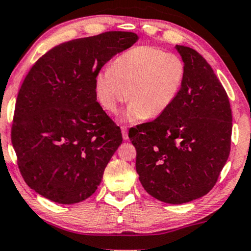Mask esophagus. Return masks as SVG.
<instances>
[{
    "label": "esophagus",
    "mask_w": 251,
    "mask_h": 251,
    "mask_svg": "<svg viewBox=\"0 0 251 251\" xmlns=\"http://www.w3.org/2000/svg\"><path fill=\"white\" fill-rule=\"evenodd\" d=\"M122 134L124 140H128V129H127V127L122 126Z\"/></svg>",
    "instance_id": "obj_1"
}]
</instances>
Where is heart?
Returning a JSON list of instances; mask_svg holds the SVG:
<instances>
[{
    "label": "heart",
    "instance_id": "heart-1",
    "mask_svg": "<svg viewBox=\"0 0 251 251\" xmlns=\"http://www.w3.org/2000/svg\"><path fill=\"white\" fill-rule=\"evenodd\" d=\"M185 73L184 60L179 55L141 45L125 51L110 69L99 74L95 92L108 112H116L123 102L128 101L125 121L156 118L174 102Z\"/></svg>",
    "mask_w": 251,
    "mask_h": 251
}]
</instances>
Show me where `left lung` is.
I'll return each mask as SVG.
<instances>
[{
	"mask_svg": "<svg viewBox=\"0 0 251 251\" xmlns=\"http://www.w3.org/2000/svg\"><path fill=\"white\" fill-rule=\"evenodd\" d=\"M185 78L174 102L152 122L129 130L144 190L167 203L203 197L216 184L231 150L228 97L204 58L176 45Z\"/></svg>",
	"mask_w": 251,
	"mask_h": 251,
	"instance_id": "obj_1",
	"label": "left lung"
}]
</instances>
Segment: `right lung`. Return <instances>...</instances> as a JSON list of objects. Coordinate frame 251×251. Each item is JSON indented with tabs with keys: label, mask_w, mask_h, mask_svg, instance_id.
<instances>
[{
	"label": "right lung",
	"mask_w": 251,
	"mask_h": 251,
	"mask_svg": "<svg viewBox=\"0 0 251 251\" xmlns=\"http://www.w3.org/2000/svg\"><path fill=\"white\" fill-rule=\"evenodd\" d=\"M137 41L105 31L65 42L28 72L16 101L11 141L25 182L62 204L93 195L123 142L121 128L97 101L102 67Z\"/></svg>",
	"instance_id": "add662e5"
}]
</instances>
